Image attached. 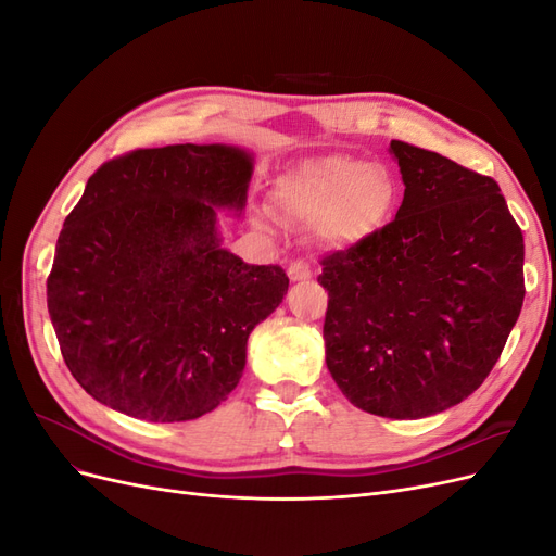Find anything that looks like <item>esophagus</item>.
I'll return each mask as SVG.
<instances>
[{"instance_id":"obj_1","label":"esophagus","mask_w":556,"mask_h":556,"mask_svg":"<svg viewBox=\"0 0 556 556\" xmlns=\"http://www.w3.org/2000/svg\"><path fill=\"white\" fill-rule=\"evenodd\" d=\"M288 276H290V280L299 282V280H308V278L313 276V271H311V266H308L306 262L299 260V262H292V264H290Z\"/></svg>"}]
</instances>
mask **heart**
<instances>
[{
  "label": "heart",
  "instance_id": "1",
  "mask_svg": "<svg viewBox=\"0 0 556 556\" xmlns=\"http://www.w3.org/2000/svg\"><path fill=\"white\" fill-rule=\"evenodd\" d=\"M271 199L294 220H315L325 245L355 248L392 220L396 185L382 166L348 155L306 157L274 182Z\"/></svg>",
  "mask_w": 556,
  "mask_h": 556
}]
</instances>
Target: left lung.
<instances>
[{
    "instance_id": "1",
    "label": "left lung",
    "mask_w": 556,
    "mask_h": 556,
    "mask_svg": "<svg viewBox=\"0 0 556 556\" xmlns=\"http://www.w3.org/2000/svg\"><path fill=\"white\" fill-rule=\"evenodd\" d=\"M406 190L371 241L323 260L327 368L357 408L443 413L498 362L525 301V239L494 178L390 143Z\"/></svg>"
}]
</instances>
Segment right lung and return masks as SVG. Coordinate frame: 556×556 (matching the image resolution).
Here are the masks:
<instances>
[{
  "instance_id": "1",
  "label": "right lung",
  "mask_w": 556,
  "mask_h": 556,
  "mask_svg": "<svg viewBox=\"0 0 556 556\" xmlns=\"http://www.w3.org/2000/svg\"><path fill=\"white\" fill-rule=\"evenodd\" d=\"M250 176V153L223 143L131 150L90 176L46 294L62 357L92 399L185 422L239 384L250 331L290 285L217 237L215 208L241 213Z\"/></svg>"
}]
</instances>
